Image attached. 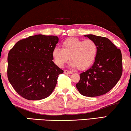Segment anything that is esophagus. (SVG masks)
Masks as SVG:
<instances>
[{
	"label": "esophagus",
	"instance_id": "34e87169",
	"mask_svg": "<svg viewBox=\"0 0 131 131\" xmlns=\"http://www.w3.org/2000/svg\"><path fill=\"white\" fill-rule=\"evenodd\" d=\"M64 73H66V74H72V72L68 71V70H65V71H64Z\"/></svg>",
	"mask_w": 131,
	"mask_h": 131
}]
</instances>
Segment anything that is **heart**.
<instances>
[{
    "label": "heart",
    "mask_w": 131,
    "mask_h": 131,
    "mask_svg": "<svg viewBox=\"0 0 131 131\" xmlns=\"http://www.w3.org/2000/svg\"><path fill=\"white\" fill-rule=\"evenodd\" d=\"M62 46V49L54 48L52 52L54 63L59 67H62L69 58L72 67L85 70L93 65L98 52L97 44L92 40L68 38Z\"/></svg>",
    "instance_id": "obj_1"
}]
</instances>
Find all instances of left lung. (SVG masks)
<instances>
[{
	"mask_svg": "<svg viewBox=\"0 0 131 131\" xmlns=\"http://www.w3.org/2000/svg\"><path fill=\"white\" fill-rule=\"evenodd\" d=\"M84 36L96 43L98 52L93 65L80 75L76 86L84 96H99L108 93L120 80L123 71L121 51L106 37Z\"/></svg>",
	"mask_w": 131,
	"mask_h": 131,
	"instance_id": "8db88e82",
	"label": "left lung"
}]
</instances>
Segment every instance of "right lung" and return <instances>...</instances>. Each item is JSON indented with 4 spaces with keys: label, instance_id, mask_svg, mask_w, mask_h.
Wrapping results in <instances>:
<instances>
[{
    "label": "right lung",
    "instance_id": "obj_1",
    "mask_svg": "<svg viewBox=\"0 0 131 131\" xmlns=\"http://www.w3.org/2000/svg\"><path fill=\"white\" fill-rule=\"evenodd\" d=\"M59 42L55 36L38 34L19 40L9 50L7 75L16 92L29 100L49 97L63 71L53 62Z\"/></svg>",
    "mask_w": 131,
    "mask_h": 131
}]
</instances>
